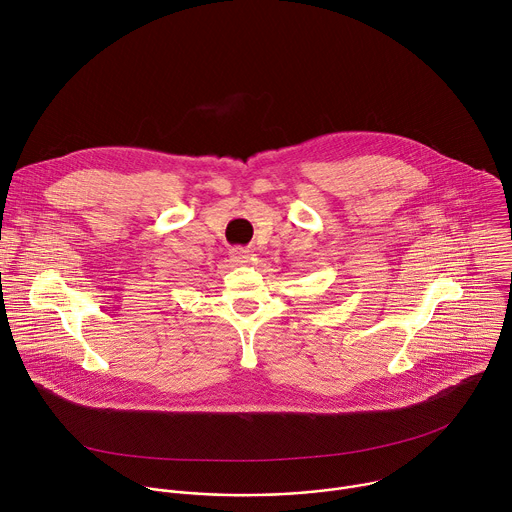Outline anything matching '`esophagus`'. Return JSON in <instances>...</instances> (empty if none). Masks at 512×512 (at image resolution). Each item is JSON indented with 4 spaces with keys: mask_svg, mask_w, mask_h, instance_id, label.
Returning a JSON list of instances; mask_svg holds the SVG:
<instances>
[{
    "mask_svg": "<svg viewBox=\"0 0 512 512\" xmlns=\"http://www.w3.org/2000/svg\"><path fill=\"white\" fill-rule=\"evenodd\" d=\"M231 257H233V261L235 263H239V265H245V263H249V259H251V251H247V249H233L231 251Z\"/></svg>",
    "mask_w": 512,
    "mask_h": 512,
    "instance_id": "esophagus-1",
    "label": "esophagus"
}]
</instances>
